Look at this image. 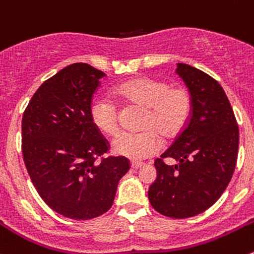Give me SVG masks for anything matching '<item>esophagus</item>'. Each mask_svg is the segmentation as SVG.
<instances>
[{"mask_svg":"<svg viewBox=\"0 0 254 254\" xmlns=\"http://www.w3.org/2000/svg\"><path fill=\"white\" fill-rule=\"evenodd\" d=\"M143 165V163H138V162H132L130 163V167L133 168V169H138V168H140Z\"/></svg>","mask_w":254,"mask_h":254,"instance_id":"34e87169","label":"esophagus"}]
</instances>
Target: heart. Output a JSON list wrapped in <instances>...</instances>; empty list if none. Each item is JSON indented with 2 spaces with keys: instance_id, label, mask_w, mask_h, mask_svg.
<instances>
[{
  "instance_id": "1",
  "label": "heart",
  "mask_w": 254,
  "mask_h": 254,
  "mask_svg": "<svg viewBox=\"0 0 254 254\" xmlns=\"http://www.w3.org/2000/svg\"><path fill=\"white\" fill-rule=\"evenodd\" d=\"M114 95L128 106L145 109L138 133H124L112 143L115 154L132 160H142L162 147V135L170 139L187 126L192 111V99L184 86H170L167 81L153 77H135L114 90ZM90 117L101 133L115 137L120 132L117 105L106 97H99L90 106Z\"/></svg>"
}]
</instances>
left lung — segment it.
<instances>
[{
	"label": "left lung",
	"mask_w": 254,
	"mask_h": 254,
	"mask_svg": "<svg viewBox=\"0 0 254 254\" xmlns=\"http://www.w3.org/2000/svg\"><path fill=\"white\" fill-rule=\"evenodd\" d=\"M177 72L189 87L192 111L174 143L154 162L150 205L162 215L187 218L218 200L232 178L238 154V125L222 86L206 72L179 63ZM173 157L175 165L165 159Z\"/></svg>",
	"instance_id": "8db88e82"
}]
</instances>
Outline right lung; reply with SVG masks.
Instances as JSON below:
<instances>
[{
  "label": "right lung",
  "mask_w": 254,
  "mask_h": 254,
  "mask_svg": "<svg viewBox=\"0 0 254 254\" xmlns=\"http://www.w3.org/2000/svg\"><path fill=\"white\" fill-rule=\"evenodd\" d=\"M104 71L75 63L34 92L22 119V154L43 201L64 217L91 220L111 209L125 157H104L110 143L90 117Z\"/></svg>",
  "instance_id": "right-lung-1"
}]
</instances>
